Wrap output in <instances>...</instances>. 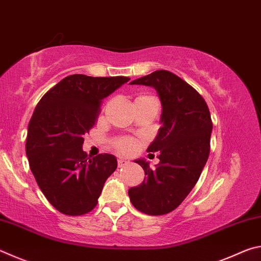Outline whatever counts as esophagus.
I'll return each instance as SVG.
<instances>
[{"mask_svg":"<svg viewBox=\"0 0 261 261\" xmlns=\"http://www.w3.org/2000/svg\"><path fill=\"white\" fill-rule=\"evenodd\" d=\"M117 162H118V167H124L127 165V163H129V161L124 160V159H118Z\"/></svg>","mask_w":261,"mask_h":261,"instance_id":"obj_1","label":"esophagus"}]
</instances>
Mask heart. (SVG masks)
<instances>
[{"mask_svg": "<svg viewBox=\"0 0 261 261\" xmlns=\"http://www.w3.org/2000/svg\"><path fill=\"white\" fill-rule=\"evenodd\" d=\"M115 148L122 154H130L135 152V149L137 148V144L131 138H122L115 143Z\"/></svg>", "mask_w": 261, "mask_h": 261, "instance_id": "obj_1", "label": "heart"}]
</instances>
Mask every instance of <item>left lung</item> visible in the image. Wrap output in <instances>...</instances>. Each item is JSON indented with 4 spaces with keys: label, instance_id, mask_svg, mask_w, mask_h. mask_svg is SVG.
Returning <instances> with one entry per match:
<instances>
[{
    "label": "left lung",
    "instance_id": "1",
    "mask_svg": "<svg viewBox=\"0 0 261 261\" xmlns=\"http://www.w3.org/2000/svg\"><path fill=\"white\" fill-rule=\"evenodd\" d=\"M152 86L161 101V127L147 152H159L158 165L140 159L146 177L129 190L137 210L148 215L174 211L191 192L210 155L213 123L204 98L182 78L167 70H156L130 83Z\"/></svg>",
    "mask_w": 261,
    "mask_h": 261
}]
</instances>
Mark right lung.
<instances>
[{
    "instance_id": "add662e5",
    "label": "right lung",
    "mask_w": 261,
    "mask_h": 261,
    "mask_svg": "<svg viewBox=\"0 0 261 261\" xmlns=\"http://www.w3.org/2000/svg\"><path fill=\"white\" fill-rule=\"evenodd\" d=\"M129 77L71 74L42 96L29 123L26 155L47 200L78 216L98 204L103 184L117 168L112 154L88 158L83 136L94 126L102 100Z\"/></svg>"
}]
</instances>
